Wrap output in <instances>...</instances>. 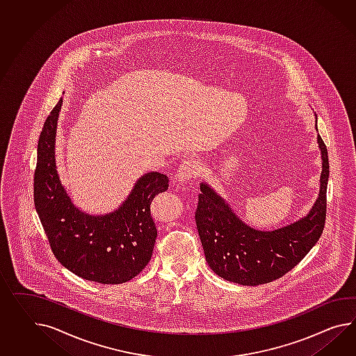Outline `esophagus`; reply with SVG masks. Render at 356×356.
<instances>
[{
    "label": "esophagus",
    "instance_id": "1",
    "mask_svg": "<svg viewBox=\"0 0 356 356\" xmlns=\"http://www.w3.org/2000/svg\"><path fill=\"white\" fill-rule=\"evenodd\" d=\"M201 168L197 161L195 160H184L178 169V182L181 184L191 182L195 178L200 175Z\"/></svg>",
    "mask_w": 356,
    "mask_h": 356
}]
</instances>
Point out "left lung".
<instances>
[{
  "mask_svg": "<svg viewBox=\"0 0 356 356\" xmlns=\"http://www.w3.org/2000/svg\"><path fill=\"white\" fill-rule=\"evenodd\" d=\"M318 145L319 195L305 217L284 227L273 231L250 227L218 192L208 183H200L195 219L207 262L216 275L248 286L270 283L291 271L318 243L325 223L329 178L328 151L319 133Z\"/></svg>",
  "mask_w": 356,
  "mask_h": 356,
  "instance_id": "8db88e82",
  "label": "left lung"
}]
</instances>
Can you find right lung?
<instances>
[{"instance_id":"1","label":"right lung","mask_w":356,"mask_h":356,"mask_svg":"<svg viewBox=\"0 0 356 356\" xmlns=\"http://www.w3.org/2000/svg\"><path fill=\"white\" fill-rule=\"evenodd\" d=\"M62 103L58 102L46 119L38 139L33 190L37 214L53 253L67 270L95 283H127L151 259L157 229L149 207L156 195L168 190L169 179L159 172L143 174L119 208L106 214L95 216L76 207L55 160Z\"/></svg>"}]
</instances>
